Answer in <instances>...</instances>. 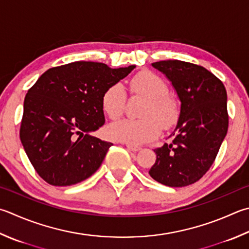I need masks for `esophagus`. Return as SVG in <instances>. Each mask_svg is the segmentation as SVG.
Wrapping results in <instances>:
<instances>
[{
    "label": "esophagus",
    "mask_w": 249,
    "mask_h": 249,
    "mask_svg": "<svg viewBox=\"0 0 249 249\" xmlns=\"http://www.w3.org/2000/svg\"><path fill=\"white\" fill-rule=\"evenodd\" d=\"M125 146H126V148L130 149V151H132V152H139L141 149V147L138 146V145H133V144H129V143H126Z\"/></svg>",
    "instance_id": "obj_1"
}]
</instances>
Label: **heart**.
<instances>
[{
    "label": "heart",
    "instance_id": "obj_1",
    "mask_svg": "<svg viewBox=\"0 0 249 249\" xmlns=\"http://www.w3.org/2000/svg\"><path fill=\"white\" fill-rule=\"evenodd\" d=\"M131 94L146 97L141 111V119H123L112 124L108 132L112 138L133 145L146 143L157 138L163 129L171 128L179 119L180 107L169 93L167 82L158 74L144 70L135 74L128 82ZM125 91L120 84H114L104 92L102 107L110 119L115 120L124 114Z\"/></svg>",
    "mask_w": 249,
    "mask_h": 249
}]
</instances>
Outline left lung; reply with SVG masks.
Segmentation results:
<instances>
[{
    "label": "left lung",
    "mask_w": 249,
    "mask_h": 249,
    "mask_svg": "<svg viewBox=\"0 0 249 249\" xmlns=\"http://www.w3.org/2000/svg\"><path fill=\"white\" fill-rule=\"evenodd\" d=\"M152 65L171 81L181 108L171 142L154 149L156 161L149 176L171 187L193 184L212 167L227 135L226 88L198 65L177 59Z\"/></svg>",
    "instance_id": "1"
}]
</instances>
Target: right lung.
<instances>
[{
    "instance_id": "1",
    "label": "right lung",
    "mask_w": 249,
    "mask_h": 249,
    "mask_svg": "<svg viewBox=\"0 0 249 249\" xmlns=\"http://www.w3.org/2000/svg\"><path fill=\"white\" fill-rule=\"evenodd\" d=\"M134 68L74 62L46 70L28 90L20 141L45 182L77 184L100 168L112 145L90 134L105 124L103 94Z\"/></svg>"
}]
</instances>
